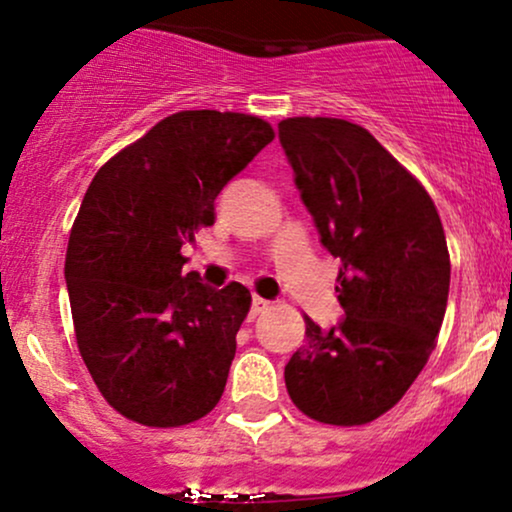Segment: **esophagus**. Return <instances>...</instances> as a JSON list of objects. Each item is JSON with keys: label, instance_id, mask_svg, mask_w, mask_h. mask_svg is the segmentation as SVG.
<instances>
[{"label": "esophagus", "instance_id": "34e87169", "mask_svg": "<svg viewBox=\"0 0 512 512\" xmlns=\"http://www.w3.org/2000/svg\"><path fill=\"white\" fill-rule=\"evenodd\" d=\"M269 305H272V303L264 301V298H260V296H255V298H252V305H250V315H252V317L262 315L264 310H269Z\"/></svg>", "mask_w": 512, "mask_h": 512}]
</instances>
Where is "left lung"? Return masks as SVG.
<instances>
[{
  "label": "left lung",
  "instance_id": "left-lung-1",
  "mask_svg": "<svg viewBox=\"0 0 512 512\" xmlns=\"http://www.w3.org/2000/svg\"><path fill=\"white\" fill-rule=\"evenodd\" d=\"M320 243L342 260L344 320L286 363V390L320 424L363 426L390 411L436 349L450 289L443 223L419 180L368 129L339 117L279 122Z\"/></svg>",
  "mask_w": 512,
  "mask_h": 512
}]
</instances>
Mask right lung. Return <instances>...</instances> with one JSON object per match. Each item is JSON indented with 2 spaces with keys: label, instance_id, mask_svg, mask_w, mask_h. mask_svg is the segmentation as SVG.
Returning <instances> with one entry per match:
<instances>
[{
  "label": "right lung",
  "instance_id": "1",
  "mask_svg": "<svg viewBox=\"0 0 512 512\" xmlns=\"http://www.w3.org/2000/svg\"><path fill=\"white\" fill-rule=\"evenodd\" d=\"M274 139L245 113L182 110L110 158L69 233L67 279L79 354L129 421L175 428L219 404L252 296L182 274V245L216 219L214 199Z\"/></svg>",
  "mask_w": 512,
  "mask_h": 512
}]
</instances>
